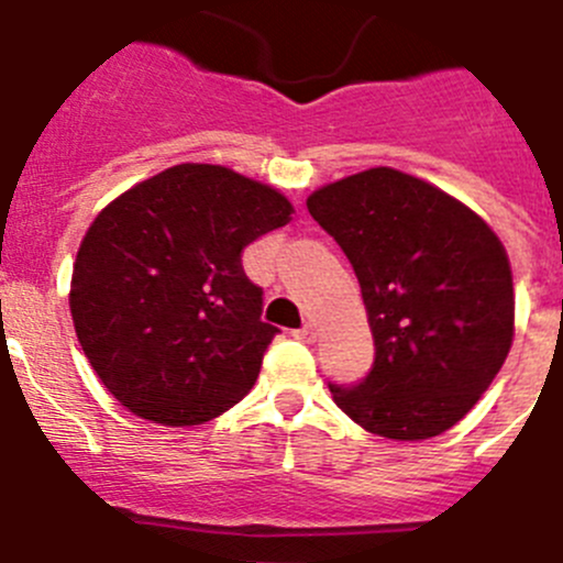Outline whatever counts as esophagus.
I'll return each instance as SVG.
<instances>
[{"label": "esophagus", "mask_w": 563, "mask_h": 563, "mask_svg": "<svg viewBox=\"0 0 563 563\" xmlns=\"http://www.w3.org/2000/svg\"><path fill=\"white\" fill-rule=\"evenodd\" d=\"M292 336H296V340H301V342H314V336H318V331H314V325H301V329H296L292 331Z\"/></svg>", "instance_id": "esophagus-1"}]
</instances>
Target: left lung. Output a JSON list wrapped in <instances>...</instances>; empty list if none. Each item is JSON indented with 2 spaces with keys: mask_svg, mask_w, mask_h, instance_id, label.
Here are the masks:
<instances>
[{
  "mask_svg": "<svg viewBox=\"0 0 563 563\" xmlns=\"http://www.w3.org/2000/svg\"><path fill=\"white\" fill-rule=\"evenodd\" d=\"M362 287L376 362L334 404L365 431L420 442L456 426L514 340L511 265L497 234L439 187L371 168L307 198Z\"/></svg>",
  "mask_w": 563,
  "mask_h": 563,
  "instance_id": "1",
  "label": "left lung"
}]
</instances>
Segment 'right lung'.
<instances>
[{"mask_svg":"<svg viewBox=\"0 0 563 563\" xmlns=\"http://www.w3.org/2000/svg\"><path fill=\"white\" fill-rule=\"evenodd\" d=\"M292 205L223 165L141 181L90 223L71 276L79 345L107 389L159 426L232 409L260 376L276 325L243 249L290 223Z\"/></svg>","mask_w":563,"mask_h":563,"instance_id":"add662e5","label":"right lung"}]
</instances>
